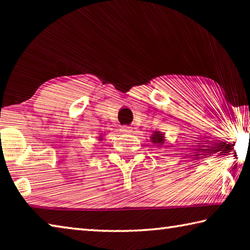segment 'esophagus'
Returning <instances> with one entry per match:
<instances>
[{
	"mask_svg": "<svg viewBox=\"0 0 250 250\" xmlns=\"http://www.w3.org/2000/svg\"><path fill=\"white\" fill-rule=\"evenodd\" d=\"M121 132H124V133H129V132H132V130L130 129V126H126V125H124V126H121Z\"/></svg>",
	"mask_w": 250,
	"mask_h": 250,
	"instance_id": "esophagus-1",
	"label": "esophagus"
}]
</instances>
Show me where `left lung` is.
Listing matches in <instances>:
<instances>
[{"mask_svg":"<svg viewBox=\"0 0 250 250\" xmlns=\"http://www.w3.org/2000/svg\"><path fill=\"white\" fill-rule=\"evenodd\" d=\"M151 141L154 143V146H164V134L160 131H154V133L152 134L151 137Z\"/></svg>","mask_w":250,"mask_h":250,"instance_id":"obj_1","label":"left lung"}]
</instances>
